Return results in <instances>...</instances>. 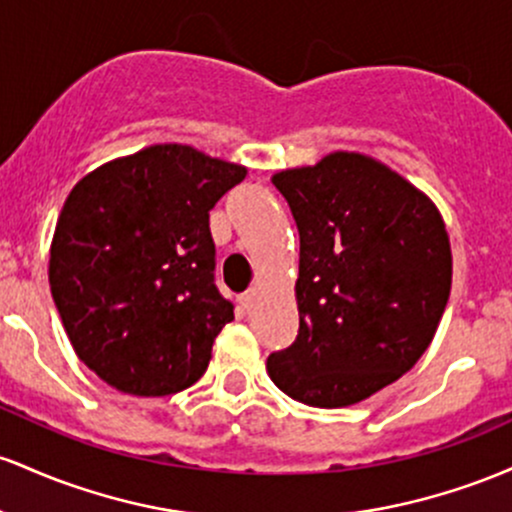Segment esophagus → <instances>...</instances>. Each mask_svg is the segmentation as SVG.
I'll list each match as a JSON object with an SVG mask.
<instances>
[{"label": "esophagus", "mask_w": 512, "mask_h": 512, "mask_svg": "<svg viewBox=\"0 0 512 512\" xmlns=\"http://www.w3.org/2000/svg\"><path fill=\"white\" fill-rule=\"evenodd\" d=\"M256 300H258V292L256 290H249V292H244V295L239 297V302H241V307L246 309V312H249V309H254V304H256Z\"/></svg>", "instance_id": "obj_1"}]
</instances>
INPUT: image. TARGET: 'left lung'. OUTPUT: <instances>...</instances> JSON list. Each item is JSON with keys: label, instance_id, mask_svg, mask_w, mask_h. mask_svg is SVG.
<instances>
[{"label": "left lung", "instance_id": "8db88e82", "mask_svg": "<svg viewBox=\"0 0 512 512\" xmlns=\"http://www.w3.org/2000/svg\"><path fill=\"white\" fill-rule=\"evenodd\" d=\"M273 186L300 232V331L266 370L302 404H358L409 372L438 331L452 287L445 222L426 193L358 152L280 171Z\"/></svg>", "mask_w": 512, "mask_h": 512}]
</instances>
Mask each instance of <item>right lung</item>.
<instances>
[{"label": "right lung", "instance_id": "obj_1", "mask_svg": "<svg viewBox=\"0 0 512 512\" xmlns=\"http://www.w3.org/2000/svg\"><path fill=\"white\" fill-rule=\"evenodd\" d=\"M246 166L152 145L86 174L50 244V292L74 353L103 382L166 396L203 377L234 304L215 285L210 210Z\"/></svg>", "mask_w": 512, "mask_h": 512}]
</instances>
